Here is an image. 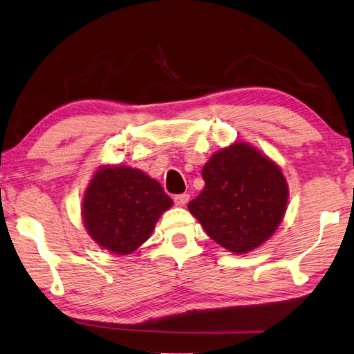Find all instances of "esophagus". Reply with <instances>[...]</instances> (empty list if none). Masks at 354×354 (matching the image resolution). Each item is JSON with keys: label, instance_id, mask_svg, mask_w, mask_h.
<instances>
[{"label": "esophagus", "instance_id": "esophagus-1", "mask_svg": "<svg viewBox=\"0 0 354 354\" xmlns=\"http://www.w3.org/2000/svg\"><path fill=\"white\" fill-rule=\"evenodd\" d=\"M190 198L189 194H181V195H176L175 197V205L179 206V207H184L187 205V201Z\"/></svg>", "mask_w": 354, "mask_h": 354}]
</instances>
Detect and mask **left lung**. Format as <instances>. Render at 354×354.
I'll return each mask as SVG.
<instances>
[{
  "label": "left lung",
  "mask_w": 354,
  "mask_h": 354,
  "mask_svg": "<svg viewBox=\"0 0 354 354\" xmlns=\"http://www.w3.org/2000/svg\"><path fill=\"white\" fill-rule=\"evenodd\" d=\"M201 175L205 187L187 205L207 236L233 254H248L272 236L288 205L280 167L245 142L211 156Z\"/></svg>",
  "instance_id": "left-lung-1"
}]
</instances>
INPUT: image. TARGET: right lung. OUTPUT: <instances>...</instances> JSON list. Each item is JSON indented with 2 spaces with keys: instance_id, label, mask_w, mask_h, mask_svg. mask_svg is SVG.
<instances>
[{
  "instance_id": "right-lung-1",
  "label": "right lung",
  "mask_w": 354,
  "mask_h": 354,
  "mask_svg": "<svg viewBox=\"0 0 354 354\" xmlns=\"http://www.w3.org/2000/svg\"><path fill=\"white\" fill-rule=\"evenodd\" d=\"M173 200L147 173L126 165L99 167L82 201L83 225L100 248L129 255L147 243Z\"/></svg>"
}]
</instances>
